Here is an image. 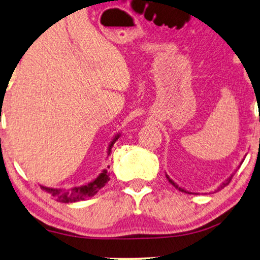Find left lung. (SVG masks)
Returning <instances> with one entry per match:
<instances>
[{"label":"left lung","mask_w":260,"mask_h":260,"mask_svg":"<svg viewBox=\"0 0 260 260\" xmlns=\"http://www.w3.org/2000/svg\"><path fill=\"white\" fill-rule=\"evenodd\" d=\"M243 160H245V159H243ZM243 160H242V161H241V164H242V163H243ZM166 176H167L168 181H169V182H170V184H172V185L174 186V187H175V188H178V190H179V191H181V192H185V193H191V192L186 191V190H185V188L180 187V186H179L178 184H176V182H175V181H173V180L169 178V175H167V174H166ZM233 176H234V175L229 176V178H228L226 180H225V181H224V182H221V185H220V186H219V187H218V188H216V191L221 190V188H224V187H225V186H228L229 184H230V181H231V179H233Z\"/></svg>","instance_id":"obj_1"}]
</instances>
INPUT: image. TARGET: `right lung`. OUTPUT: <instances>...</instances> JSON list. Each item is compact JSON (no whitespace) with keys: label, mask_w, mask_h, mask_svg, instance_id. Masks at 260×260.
<instances>
[{"label":"right lung","mask_w":260,"mask_h":260,"mask_svg":"<svg viewBox=\"0 0 260 260\" xmlns=\"http://www.w3.org/2000/svg\"><path fill=\"white\" fill-rule=\"evenodd\" d=\"M120 137V133L117 134L111 142H109L108 151H107V154H111L112 147L114 145L115 141ZM109 168V167H107ZM109 181V173L107 169H103L102 172L100 173V175L97 176L96 179L92 180L91 182H88L86 185L78 186V187L73 188H53V187H47V186H40V187L44 190L48 196L57 201V202L62 203H74L79 202V201H84L88 197H92L99 192L101 188L105 186L107 182Z\"/></svg>","instance_id":"add662e5"}]
</instances>
